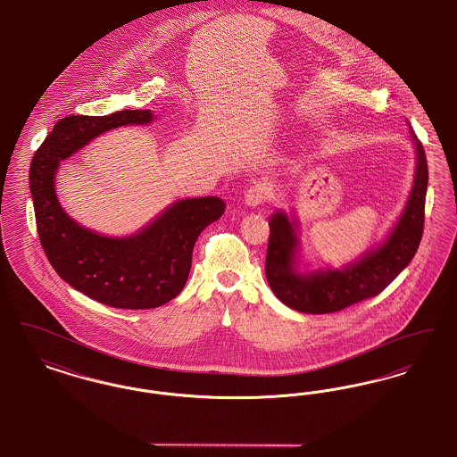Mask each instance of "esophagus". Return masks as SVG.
I'll list each match as a JSON object with an SVG mask.
<instances>
[{
  "label": "esophagus",
  "instance_id": "obj_1",
  "mask_svg": "<svg viewBox=\"0 0 457 457\" xmlns=\"http://www.w3.org/2000/svg\"><path fill=\"white\" fill-rule=\"evenodd\" d=\"M274 198V187L269 181H259L253 183L246 192H245V204L250 207H257L261 204H265Z\"/></svg>",
  "mask_w": 457,
  "mask_h": 457
}]
</instances>
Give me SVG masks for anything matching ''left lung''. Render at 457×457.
<instances>
[{"label":"left lung","instance_id":"obj_1","mask_svg":"<svg viewBox=\"0 0 457 457\" xmlns=\"http://www.w3.org/2000/svg\"><path fill=\"white\" fill-rule=\"evenodd\" d=\"M413 135L416 145V173L413 190L406 209L387 241L363 255L343 270L295 272L296 233L283 212H276L270 222L265 274L274 295L293 310L303 313H332L345 310L382 293L411 262L420 246L425 226V196L428 185L427 155L421 142Z\"/></svg>","mask_w":457,"mask_h":457}]
</instances>
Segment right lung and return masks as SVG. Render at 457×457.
<instances>
[{"label": "right lung", "instance_id": "add662e5", "mask_svg": "<svg viewBox=\"0 0 457 457\" xmlns=\"http://www.w3.org/2000/svg\"><path fill=\"white\" fill-rule=\"evenodd\" d=\"M153 118L151 109L66 116L54 125L30 162L29 185L47 261L71 287L114 308L147 310L178 296L188 279L198 235L224 212V202L218 196L179 200L129 238L96 235L66 216L54 194L60 161L103 131L149 123Z\"/></svg>", "mask_w": 457, "mask_h": 457}]
</instances>
